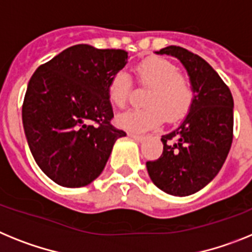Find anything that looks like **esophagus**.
I'll use <instances>...</instances> for the list:
<instances>
[{"mask_svg": "<svg viewBox=\"0 0 252 252\" xmlns=\"http://www.w3.org/2000/svg\"><path fill=\"white\" fill-rule=\"evenodd\" d=\"M128 135H129V137H130V138H132V139H134L135 142H142V141H143V139H144L143 135L135 134V133H128Z\"/></svg>", "mask_w": 252, "mask_h": 252, "instance_id": "1", "label": "esophagus"}]
</instances>
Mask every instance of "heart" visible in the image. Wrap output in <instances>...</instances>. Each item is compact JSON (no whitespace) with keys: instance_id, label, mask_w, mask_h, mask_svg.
Masks as SVG:
<instances>
[{"instance_id":"obj_1","label":"heart","mask_w":252,"mask_h":252,"mask_svg":"<svg viewBox=\"0 0 252 252\" xmlns=\"http://www.w3.org/2000/svg\"><path fill=\"white\" fill-rule=\"evenodd\" d=\"M135 73L142 85L151 86L146 96L148 106L119 114L115 119L119 128L130 132H146L162 124L166 115L170 120H176L189 111L194 90L190 81L180 74L174 63L153 57L139 63L135 67ZM130 90L129 74L126 71L115 72L108 85L109 100L118 108H123L128 101Z\"/></svg>"}]
</instances>
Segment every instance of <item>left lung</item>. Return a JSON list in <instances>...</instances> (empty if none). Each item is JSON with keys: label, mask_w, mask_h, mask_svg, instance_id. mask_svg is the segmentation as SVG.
<instances>
[{"label": "left lung", "mask_w": 252, "mask_h": 252, "mask_svg": "<svg viewBox=\"0 0 252 252\" xmlns=\"http://www.w3.org/2000/svg\"><path fill=\"white\" fill-rule=\"evenodd\" d=\"M155 53L180 61L194 99L180 126L162 135L161 157L146 166L158 189L170 195L188 196L207 187L228 156L233 138V97L220 74L202 57L176 45Z\"/></svg>", "instance_id": "8db88e82"}]
</instances>
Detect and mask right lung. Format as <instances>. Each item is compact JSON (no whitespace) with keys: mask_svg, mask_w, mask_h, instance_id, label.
Returning a JSON list of instances; mask_svg holds the SVG:
<instances>
[{"mask_svg":"<svg viewBox=\"0 0 252 252\" xmlns=\"http://www.w3.org/2000/svg\"><path fill=\"white\" fill-rule=\"evenodd\" d=\"M126 61V50L77 44L38 67L30 78L23 104L26 141L41 171L61 187L93 183L114 143L126 135L110 124L108 96L111 76Z\"/></svg>","mask_w":252,"mask_h":252,"instance_id":"right-lung-1","label":"right lung"}]
</instances>
